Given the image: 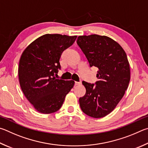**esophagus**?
I'll list each match as a JSON object with an SVG mask.
<instances>
[{
    "mask_svg": "<svg viewBox=\"0 0 148 148\" xmlns=\"http://www.w3.org/2000/svg\"><path fill=\"white\" fill-rule=\"evenodd\" d=\"M82 82L80 81V82H77V81H75V85H76V86H77V85H81Z\"/></svg>",
    "mask_w": 148,
    "mask_h": 148,
    "instance_id": "34e87169",
    "label": "esophagus"
}]
</instances>
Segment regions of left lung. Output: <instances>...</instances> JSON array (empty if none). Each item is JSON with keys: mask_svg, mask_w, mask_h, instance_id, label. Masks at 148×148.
<instances>
[{"mask_svg": "<svg viewBox=\"0 0 148 148\" xmlns=\"http://www.w3.org/2000/svg\"><path fill=\"white\" fill-rule=\"evenodd\" d=\"M77 43L90 66L99 69L94 84L82 81L86 94L79 98L82 112L100 118L114 109L122 99L130 81V67L125 51L120 44L105 36H80Z\"/></svg>", "mask_w": 148, "mask_h": 148, "instance_id": "1", "label": "left lung"}]
</instances>
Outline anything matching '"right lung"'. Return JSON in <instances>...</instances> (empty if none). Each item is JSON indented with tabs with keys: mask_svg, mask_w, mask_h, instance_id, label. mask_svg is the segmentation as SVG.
I'll return each mask as SVG.
<instances>
[{
	"mask_svg": "<svg viewBox=\"0 0 148 148\" xmlns=\"http://www.w3.org/2000/svg\"><path fill=\"white\" fill-rule=\"evenodd\" d=\"M76 38L77 36L47 34L31 43L22 53L18 68L20 86L39 112L51 114L58 110L73 87L75 81L56 77L61 69L62 53Z\"/></svg>",
	"mask_w": 148,
	"mask_h": 148,
	"instance_id": "right-lung-1",
	"label": "right lung"
}]
</instances>
